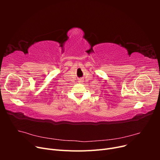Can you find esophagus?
I'll return each instance as SVG.
<instances>
[{
  "instance_id": "obj_1",
  "label": "esophagus",
  "mask_w": 160,
  "mask_h": 160,
  "mask_svg": "<svg viewBox=\"0 0 160 160\" xmlns=\"http://www.w3.org/2000/svg\"><path fill=\"white\" fill-rule=\"evenodd\" d=\"M83 79H79V83H83Z\"/></svg>"
}]
</instances>
